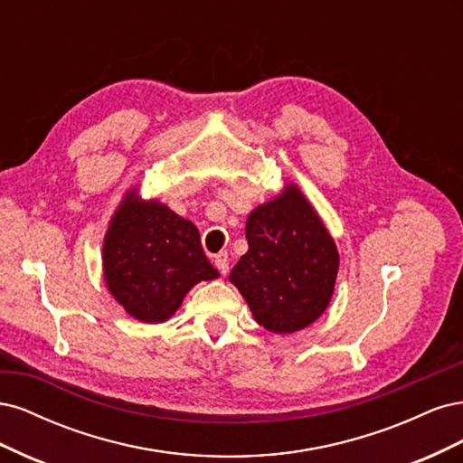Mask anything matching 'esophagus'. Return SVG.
I'll use <instances>...</instances> for the list:
<instances>
[{"instance_id": "1", "label": "esophagus", "mask_w": 463, "mask_h": 463, "mask_svg": "<svg viewBox=\"0 0 463 463\" xmlns=\"http://www.w3.org/2000/svg\"><path fill=\"white\" fill-rule=\"evenodd\" d=\"M214 266L220 270V274L226 276L228 270H230V260H228V255L226 253H218L214 257Z\"/></svg>"}]
</instances>
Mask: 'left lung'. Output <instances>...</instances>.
I'll list each match as a JSON object with an SVG mask.
<instances>
[{"mask_svg":"<svg viewBox=\"0 0 463 463\" xmlns=\"http://www.w3.org/2000/svg\"><path fill=\"white\" fill-rule=\"evenodd\" d=\"M249 250L232 272L260 326L293 334L311 326L334 296L340 255L325 222L296 184L247 216Z\"/></svg>","mask_w":463,"mask_h":463,"instance_id":"8db88e82","label":"left lung"}]
</instances>
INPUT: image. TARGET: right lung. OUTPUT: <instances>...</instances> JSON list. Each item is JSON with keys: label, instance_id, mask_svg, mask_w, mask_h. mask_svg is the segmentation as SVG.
<instances>
[{"label": "right lung", "instance_id": "obj_1", "mask_svg": "<svg viewBox=\"0 0 463 463\" xmlns=\"http://www.w3.org/2000/svg\"><path fill=\"white\" fill-rule=\"evenodd\" d=\"M104 282L129 317L158 325L172 318L199 282L220 274L206 259L199 230L138 187L123 194L102 245Z\"/></svg>", "mask_w": 463, "mask_h": 463}]
</instances>
